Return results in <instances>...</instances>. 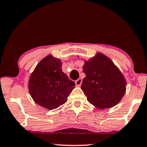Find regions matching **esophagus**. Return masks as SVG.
Here are the masks:
<instances>
[{
  "label": "esophagus",
  "mask_w": 147,
  "mask_h": 147,
  "mask_svg": "<svg viewBox=\"0 0 147 147\" xmlns=\"http://www.w3.org/2000/svg\"><path fill=\"white\" fill-rule=\"evenodd\" d=\"M81 83H82V79L81 78H79L77 80L75 81V84L77 87H80L81 85Z\"/></svg>",
  "instance_id": "obj_1"
}]
</instances>
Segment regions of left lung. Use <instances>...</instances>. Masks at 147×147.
Listing matches in <instances>:
<instances>
[{"label":"left lung","instance_id":"left-lung-1","mask_svg":"<svg viewBox=\"0 0 147 147\" xmlns=\"http://www.w3.org/2000/svg\"><path fill=\"white\" fill-rule=\"evenodd\" d=\"M81 90L90 103L99 110L110 109L121 101L126 91L125 77L114 62L98 52L85 60Z\"/></svg>","mask_w":147,"mask_h":147}]
</instances>
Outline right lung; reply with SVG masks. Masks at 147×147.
<instances>
[{"instance_id": "obj_1", "label": "right lung", "mask_w": 147, "mask_h": 147, "mask_svg": "<svg viewBox=\"0 0 147 147\" xmlns=\"http://www.w3.org/2000/svg\"><path fill=\"white\" fill-rule=\"evenodd\" d=\"M62 62L49 54L42 58L31 73L28 90L36 104L52 110L64 105L75 83L63 72Z\"/></svg>"}]
</instances>
